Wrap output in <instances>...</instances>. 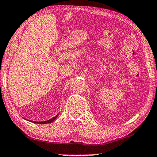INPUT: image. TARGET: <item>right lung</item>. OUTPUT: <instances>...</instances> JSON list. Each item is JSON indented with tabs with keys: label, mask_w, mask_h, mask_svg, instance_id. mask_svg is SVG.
I'll use <instances>...</instances> for the list:
<instances>
[{
	"label": "right lung",
	"mask_w": 157,
	"mask_h": 157,
	"mask_svg": "<svg viewBox=\"0 0 157 157\" xmlns=\"http://www.w3.org/2000/svg\"><path fill=\"white\" fill-rule=\"evenodd\" d=\"M58 113L57 114V115H56L55 117H53V118H51V119H50V120H48V121H42V122H38V121H32V123H38V124H46V123H51V122H53V121L54 120H56V118H57L58 117Z\"/></svg>",
	"instance_id": "right-lung-1"
}]
</instances>
